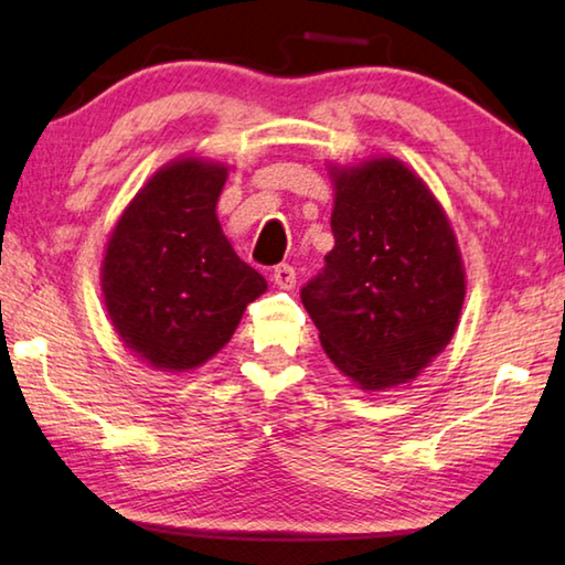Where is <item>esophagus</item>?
Segmentation results:
<instances>
[{"label":"esophagus","instance_id":"34e87169","mask_svg":"<svg viewBox=\"0 0 565 565\" xmlns=\"http://www.w3.org/2000/svg\"><path fill=\"white\" fill-rule=\"evenodd\" d=\"M273 282L280 290H292L295 282H298V273H295L292 265H277L273 270Z\"/></svg>","mask_w":565,"mask_h":565}]
</instances>
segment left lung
Returning <instances> with one entry per match:
<instances>
[{"mask_svg":"<svg viewBox=\"0 0 565 565\" xmlns=\"http://www.w3.org/2000/svg\"><path fill=\"white\" fill-rule=\"evenodd\" d=\"M326 270L300 290L320 345L363 391L411 383L450 343L466 270L446 210L408 164L332 168Z\"/></svg>","mask_w":565,"mask_h":565,"instance_id":"obj_1","label":"left lung"}]
</instances>
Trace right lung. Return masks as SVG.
<instances>
[{
	"mask_svg": "<svg viewBox=\"0 0 565 565\" xmlns=\"http://www.w3.org/2000/svg\"><path fill=\"white\" fill-rule=\"evenodd\" d=\"M222 162L180 157L157 170L119 215L102 260V295L125 348L184 373L220 353L245 308L267 290L217 220Z\"/></svg>",
	"mask_w": 565,
	"mask_h": 565,
	"instance_id": "add662e5",
	"label": "right lung"
}]
</instances>
